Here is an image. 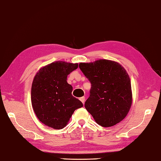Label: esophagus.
Listing matches in <instances>:
<instances>
[{
    "label": "esophagus",
    "mask_w": 161,
    "mask_h": 161,
    "mask_svg": "<svg viewBox=\"0 0 161 161\" xmlns=\"http://www.w3.org/2000/svg\"><path fill=\"white\" fill-rule=\"evenodd\" d=\"M79 99H80V101H81L82 103H84V102H85V97H80Z\"/></svg>",
    "instance_id": "34e87169"
}]
</instances>
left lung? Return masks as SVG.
Instances as JSON below:
<instances>
[{"mask_svg":"<svg viewBox=\"0 0 161 161\" xmlns=\"http://www.w3.org/2000/svg\"><path fill=\"white\" fill-rule=\"evenodd\" d=\"M79 67L92 85L85 107L95 122L110 127L122 121L132 104L130 80L125 69L106 59L80 62Z\"/></svg>","mask_w":161,"mask_h":161,"instance_id":"obj_1","label":"left lung"}]
</instances>
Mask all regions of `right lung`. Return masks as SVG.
<instances>
[{"mask_svg": "<svg viewBox=\"0 0 161 161\" xmlns=\"http://www.w3.org/2000/svg\"><path fill=\"white\" fill-rule=\"evenodd\" d=\"M78 63L55 61L39 69L31 87V103L36 116L46 126L62 129L74 112L83 106L72 96L73 87L67 76L76 69Z\"/></svg>", "mask_w": 161, "mask_h": 161, "instance_id": "obj_1", "label": "right lung"}]
</instances>
